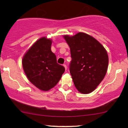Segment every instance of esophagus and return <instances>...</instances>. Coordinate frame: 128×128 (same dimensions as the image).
<instances>
[{
    "label": "esophagus",
    "instance_id": "esophagus-1",
    "mask_svg": "<svg viewBox=\"0 0 128 128\" xmlns=\"http://www.w3.org/2000/svg\"><path fill=\"white\" fill-rule=\"evenodd\" d=\"M63 66H64V69H65V70L67 69V66H66V65L65 64H63Z\"/></svg>",
    "mask_w": 128,
    "mask_h": 128
}]
</instances>
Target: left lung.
I'll return each instance as SVG.
<instances>
[{"instance_id": "1", "label": "left lung", "mask_w": 128, "mask_h": 128, "mask_svg": "<svg viewBox=\"0 0 128 128\" xmlns=\"http://www.w3.org/2000/svg\"><path fill=\"white\" fill-rule=\"evenodd\" d=\"M64 38L70 49L69 69L75 87L82 94L90 93L106 76L107 52L97 40L86 33L65 35Z\"/></svg>"}]
</instances>
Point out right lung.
Instances as JSON below:
<instances>
[{
	"mask_svg": "<svg viewBox=\"0 0 128 128\" xmlns=\"http://www.w3.org/2000/svg\"><path fill=\"white\" fill-rule=\"evenodd\" d=\"M52 40L42 37L24 54L22 68L28 79L42 91L53 88L61 78L65 69L57 64L56 57L51 51Z\"/></svg>",
	"mask_w": 128,
	"mask_h": 128,
	"instance_id": "obj_1",
	"label": "right lung"
}]
</instances>
